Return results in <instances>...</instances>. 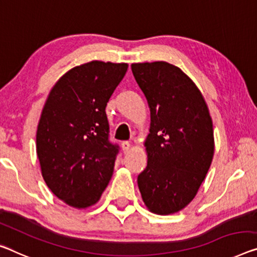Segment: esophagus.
<instances>
[{
	"label": "esophagus",
	"mask_w": 257,
	"mask_h": 257,
	"mask_svg": "<svg viewBox=\"0 0 257 257\" xmlns=\"http://www.w3.org/2000/svg\"><path fill=\"white\" fill-rule=\"evenodd\" d=\"M121 149H123V152L126 154L130 152V149H131V145H130L128 141H123L121 142Z\"/></svg>",
	"instance_id": "34e87169"
}]
</instances>
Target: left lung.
<instances>
[{"label":"left lung","instance_id":"obj_1","mask_svg":"<svg viewBox=\"0 0 257 257\" xmlns=\"http://www.w3.org/2000/svg\"><path fill=\"white\" fill-rule=\"evenodd\" d=\"M131 69L151 109L148 162L138 186L154 214H175L194 199L210 168V113L199 88L178 66L161 61L133 63Z\"/></svg>","mask_w":257,"mask_h":257}]
</instances>
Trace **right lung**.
Returning a JSON list of instances; mask_svg holds the SVG:
<instances>
[{"label": "right lung", "instance_id": "right-lung-1", "mask_svg": "<svg viewBox=\"0 0 257 257\" xmlns=\"http://www.w3.org/2000/svg\"><path fill=\"white\" fill-rule=\"evenodd\" d=\"M126 63L92 61L51 88L37 131V154L50 191L78 209L95 204L111 178L118 146L109 141L105 106Z\"/></svg>", "mask_w": 257, "mask_h": 257}]
</instances>
